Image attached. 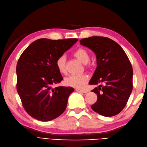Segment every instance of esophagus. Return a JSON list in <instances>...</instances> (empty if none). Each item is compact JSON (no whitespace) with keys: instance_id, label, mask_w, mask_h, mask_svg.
I'll return each instance as SVG.
<instances>
[{"instance_id":"esophagus-1","label":"esophagus","mask_w":147,"mask_h":147,"mask_svg":"<svg viewBox=\"0 0 147 147\" xmlns=\"http://www.w3.org/2000/svg\"><path fill=\"white\" fill-rule=\"evenodd\" d=\"M76 91L79 92H83V93H86V92H88L87 91L83 90V89H76Z\"/></svg>"}]
</instances>
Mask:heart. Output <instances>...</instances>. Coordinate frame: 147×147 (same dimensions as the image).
<instances>
[{
  "label": "heart",
  "instance_id": "heart-1",
  "mask_svg": "<svg viewBox=\"0 0 147 147\" xmlns=\"http://www.w3.org/2000/svg\"><path fill=\"white\" fill-rule=\"evenodd\" d=\"M74 56L84 64H87L89 61V53L86 49L79 47L74 53ZM56 66L58 71L62 74H66V63L64 56H61L56 59ZM89 77L86 74L71 75L65 79V84L67 86L74 88H82L88 82Z\"/></svg>",
  "mask_w": 147,
  "mask_h": 147
}]
</instances>
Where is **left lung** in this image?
Returning a JSON list of instances; mask_svg holds the SVG:
<instances>
[{
  "label": "left lung",
  "mask_w": 147,
  "mask_h": 147,
  "mask_svg": "<svg viewBox=\"0 0 147 147\" xmlns=\"http://www.w3.org/2000/svg\"><path fill=\"white\" fill-rule=\"evenodd\" d=\"M80 44L92 50L96 58L97 67L89 84L100 85L91 91L98 96L91 109L105 117L118 114L133 90V71L129 59L121 46L109 38L92 36L82 38Z\"/></svg>",
  "instance_id": "1"
}]
</instances>
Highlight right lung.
Instances as JSON below:
<instances>
[{"mask_svg":"<svg viewBox=\"0 0 147 147\" xmlns=\"http://www.w3.org/2000/svg\"><path fill=\"white\" fill-rule=\"evenodd\" d=\"M77 38L33 42L20 57L16 66L17 91L26 112L40 121H50L62 114L74 89L51 86L63 80L56 66L59 57L77 42Z\"/></svg>","mask_w":147,"mask_h":147,"instance_id":"1","label":"right lung"}]
</instances>
